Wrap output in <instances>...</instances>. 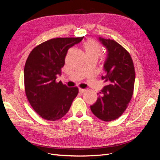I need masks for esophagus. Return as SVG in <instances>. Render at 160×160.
Returning a JSON list of instances; mask_svg holds the SVG:
<instances>
[{
    "instance_id": "34e87169",
    "label": "esophagus",
    "mask_w": 160,
    "mask_h": 160,
    "mask_svg": "<svg viewBox=\"0 0 160 160\" xmlns=\"http://www.w3.org/2000/svg\"><path fill=\"white\" fill-rule=\"evenodd\" d=\"M79 93H84L86 91V89L79 88Z\"/></svg>"
}]
</instances>
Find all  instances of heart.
Segmentation results:
<instances>
[{
  "label": "heart",
  "mask_w": 160,
  "mask_h": 160,
  "mask_svg": "<svg viewBox=\"0 0 160 160\" xmlns=\"http://www.w3.org/2000/svg\"><path fill=\"white\" fill-rule=\"evenodd\" d=\"M83 48L87 58H93L98 61L102 53L101 46L98 42L93 40H89L87 41L83 45Z\"/></svg>",
  "instance_id": "b5f03b06"
}]
</instances>
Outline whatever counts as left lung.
I'll list each match as a JSON object with an SVG mask.
<instances>
[{
  "mask_svg": "<svg viewBox=\"0 0 160 160\" xmlns=\"http://www.w3.org/2000/svg\"><path fill=\"white\" fill-rule=\"evenodd\" d=\"M98 40L107 51L103 64L104 74L101 76L106 85L90 108L98 118L111 122L123 113L132 99L135 69L129 53L118 42L101 37Z\"/></svg>",
  "mask_w": 160,
  "mask_h": 160,
  "instance_id": "obj_1",
  "label": "left lung"
}]
</instances>
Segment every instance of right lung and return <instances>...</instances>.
I'll return each instance as SVG.
<instances>
[{"label": "right lung", "mask_w": 160, "mask_h": 160, "mask_svg": "<svg viewBox=\"0 0 160 160\" xmlns=\"http://www.w3.org/2000/svg\"><path fill=\"white\" fill-rule=\"evenodd\" d=\"M83 38H52L36 47L28 55L24 69L25 93L32 108L42 118H62L78 94V88H68L55 80L57 75H61L67 51Z\"/></svg>", "instance_id": "1"}]
</instances>
